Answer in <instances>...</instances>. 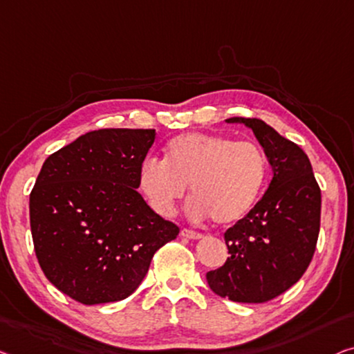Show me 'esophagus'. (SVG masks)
Listing matches in <instances>:
<instances>
[{"mask_svg": "<svg viewBox=\"0 0 354 354\" xmlns=\"http://www.w3.org/2000/svg\"><path fill=\"white\" fill-rule=\"evenodd\" d=\"M181 236H184V239H191V240H198L202 239V234L200 232H195V230H191V229H183L181 230Z\"/></svg>", "mask_w": 354, "mask_h": 354, "instance_id": "1", "label": "esophagus"}]
</instances>
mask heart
I'll list each match as a JSON object with an SVG mask.
<instances>
[{
  "label": "heart",
  "instance_id": "heart-1",
  "mask_svg": "<svg viewBox=\"0 0 354 354\" xmlns=\"http://www.w3.org/2000/svg\"><path fill=\"white\" fill-rule=\"evenodd\" d=\"M268 175L262 147L216 133H183L165 147V159L141 165V187L152 207L171 216L191 187L195 218L209 216L219 225L239 223L259 198Z\"/></svg>",
  "mask_w": 354,
  "mask_h": 354
}]
</instances>
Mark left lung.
Instances as JSON below:
<instances>
[{
  "label": "left lung",
  "mask_w": 354,
  "mask_h": 354,
  "mask_svg": "<svg viewBox=\"0 0 354 354\" xmlns=\"http://www.w3.org/2000/svg\"><path fill=\"white\" fill-rule=\"evenodd\" d=\"M254 131L273 176L254 208L224 234L229 257L207 273L211 291L241 304H263L294 286L313 259L321 189L300 147L256 118H230Z\"/></svg>",
  "instance_id": "1"
}]
</instances>
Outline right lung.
<instances>
[{
	"instance_id": "1",
	"label": "right lung",
	"mask_w": 354,
	"mask_h": 354,
	"mask_svg": "<svg viewBox=\"0 0 354 354\" xmlns=\"http://www.w3.org/2000/svg\"><path fill=\"white\" fill-rule=\"evenodd\" d=\"M152 129H100L49 156L30 194V227L46 278L84 305L136 291L179 227L154 213L140 171Z\"/></svg>"
}]
</instances>
